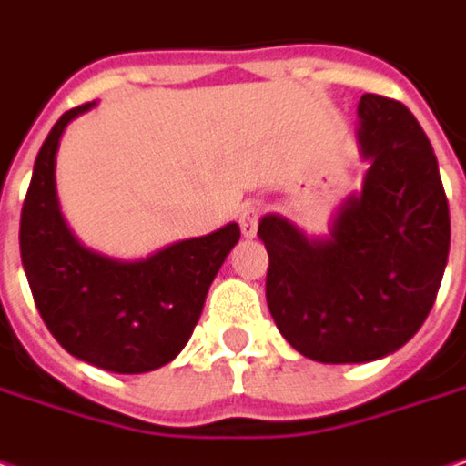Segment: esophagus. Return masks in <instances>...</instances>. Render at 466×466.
<instances>
[{
    "label": "esophagus",
    "instance_id": "1",
    "mask_svg": "<svg viewBox=\"0 0 466 466\" xmlns=\"http://www.w3.org/2000/svg\"><path fill=\"white\" fill-rule=\"evenodd\" d=\"M258 218H261V208L258 205H246L243 210H240V233L246 236V238H254L256 236V226H258Z\"/></svg>",
    "mask_w": 466,
    "mask_h": 466
}]
</instances>
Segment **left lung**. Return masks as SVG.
<instances>
[{"mask_svg":"<svg viewBox=\"0 0 466 466\" xmlns=\"http://www.w3.org/2000/svg\"><path fill=\"white\" fill-rule=\"evenodd\" d=\"M359 117L371 167L330 238L308 240L279 215L258 223L271 318L292 349L323 364H361L410 341L436 302L451 240L439 164L410 109L364 95Z\"/></svg>","mask_w":466,"mask_h":466,"instance_id":"obj_1","label":"left lung"}]
</instances>
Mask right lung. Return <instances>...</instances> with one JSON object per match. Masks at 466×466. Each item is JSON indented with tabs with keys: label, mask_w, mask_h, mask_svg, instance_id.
I'll list each match as a JSON object with an SVG mask.
<instances>
[{
	"label": "right lung",
	"mask_w": 466,
	"mask_h": 466,
	"mask_svg": "<svg viewBox=\"0 0 466 466\" xmlns=\"http://www.w3.org/2000/svg\"><path fill=\"white\" fill-rule=\"evenodd\" d=\"M92 105L64 112L37 153L22 202V267L37 313L71 357L99 370L140 374L168 364L189 341L240 230L228 223L143 261H115L84 248L61 218L53 168L66 125Z\"/></svg>",
	"instance_id": "add662e5"
}]
</instances>
